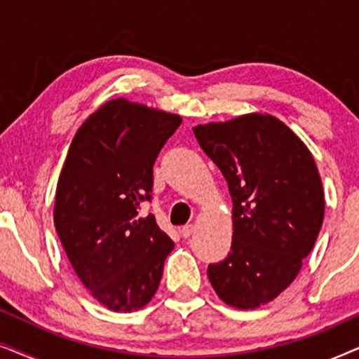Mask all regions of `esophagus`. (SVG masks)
<instances>
[{"label":"esophagus","mask_w":359,"mask_h":359,"mask_svg":"<svg viewBox=\"0 0 359 359\" xmlns=\"http://www.w3.org/2000/svg\"><path fill=\"white\" fill-rule=\"evenodd\" d=\"M180 232H181V235H183L184 238H189L191 235L194 233V225H193V224H188V225H184V227H181Z\"/></svg>","instance_id":"34e87169"}]
</instances>
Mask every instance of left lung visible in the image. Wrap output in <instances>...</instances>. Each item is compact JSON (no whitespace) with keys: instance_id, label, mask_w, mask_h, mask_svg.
Returning <instances> with one entry per match:
<instances>
[{"instance_id":"obj_1","label":"left lung","mask_w":359,"mask_h":359,"mask_svg":"<svg viewBox=\"0 0 359 359\" xmlns=\"http://www.w3.org/2000/svg\"><path fill=\"white\" fill-rule=\"evenodd\" d=\"M201 149L222 171L232 196V247L209 264L214 291L250 311L276 299L312 252L325 196L307 145L278 117L252 112L193 127Z\"/></svg>"}]
</instances>
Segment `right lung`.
Wrapping results in <instances>:
<instances>
[{
	"label": "right lung",
	"mask_w": 359,
	"mask_h": 359,
	"mask_svg": "<svg viewBox=\"0 0 359 359\" xmlns=\"http://www.w3.org/2000/svg\"><path fill=\"white\" fill-rule=\"evenodd\" d=\"M181 116L126 97L106 101L73 137L55 191L53 224L76 276L112 312L144 309L175 243L139 209L154 163Z\"/></svg>",
	"instance_id": "obj_1"
}]
</instances>
